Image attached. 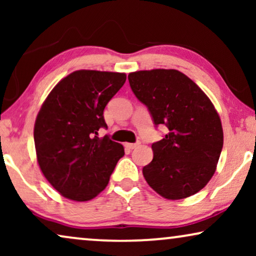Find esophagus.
I'll use <instances>...</instances> for the list:
<instances>
[{"label":"esophagus","instance_id":"esophagus-1","mask_svg":"<svg viewBox=\"0 0 256 256\" xmlns=\"http://www.w3.org/2000/svg\"><path fill=\"white\" fill-rule=\"evenodd\" d=\"M138 144H140V143H126V148L132 150V149L138 148Z\"/></svg>","mask_w":256,"mask_h":256}]
</instances>
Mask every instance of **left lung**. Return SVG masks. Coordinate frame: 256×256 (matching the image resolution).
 I'll list each match as a JSON object with an SVG mask.
<instances>
[{"label": "left lung", "instance_id": "left-lung-1", "mask_svg": "<svg viewBox=\"0 0 256 256\" xmlns=\"http://www.w3.org/2000/svg\"><path fill=\"white\" fill-rule=\"evenodd\" d=\"M128 80L155 126L169 129L152 143L154 158L142 170L146 183L170 200L197 194L214 174L222 154L218 112L197 84L177 70L136 71Z\"/></svg>", "mask_w": 256, "mask_h": 256}]
</instances>
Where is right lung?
Segmentation results:
<instances>
[{
  "mask_svg": "<svg viewBox=\"0 0 256 256\" xmlns=\"http://www.w3.org/2000/svg\"><path fill=\"white\" fill-rule=\"evenodd\" d=\"M124 73L79 70L54 87L34 122L42 172L62 197L87 202L107 186L124 146L108 136L104 110L126 82Z\"/></svg>",
  "mask_w": 256,
  "mask_h": 256,
  "instance_id": "add662e5",
  "label": "right lung"
}]
</instances>
